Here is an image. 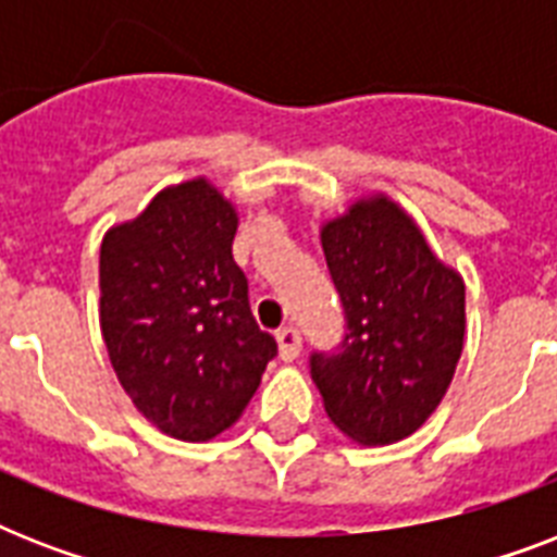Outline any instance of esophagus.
Wrapping results in <instances>:
<instances>
[{
	"mask_svg": "<svg viewBox=\"0 0 557 557\" xmlns=\"http://www.w3.org/2000/svg\"><path fill=\"white\" fill-rule=\"evenodd\" d=\"M277 344H280V358L283 361H295L300 356V330L297 326H280L277 330Z\"/></svg>",
	"mask_w": 557,
	"mask_h": 557,
	"instance_id": "1",
	"label": "esophagus"
}]
</instances>
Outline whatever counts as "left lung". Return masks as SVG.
Wrapping results in <instances>:
<instances>
[{
  "label": "left lung",
  "mask_w": 557,
  "mask_h": 557,
  "mask_svg": "<svg viewBox=\"0 0 557 557\" xmlns=\"http://www.w3.org/2000/svg\"><path fill=\"white\" fill-rule=\"evenodd\" d=\"M347 332L314 349L309 372L341 431L389 445L422 428L445 396L466 341V286L384 196L321 231Z\"/></svg>",
  "instance_id": "left-lung-1"
}]
</instances>
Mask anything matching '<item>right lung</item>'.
<instances>
[{
  "instance_id": "add662e5",
  "label": "right lung",
  "mask_w": 557,
  "mask_h": 557,
  "mask_svg": "<svg viewBox=\"0 0 557 557\" xmlns=\"http://www.w3.org/2000/svg\"><path fill=\"white\" fill-rule=\"evenodd\" d=\"M236 210L205 178L161 190L100 245V330L133 405L159 431L213 440L243 416L277 341L234 262Z\"/></svg>"
}]
</instances>
